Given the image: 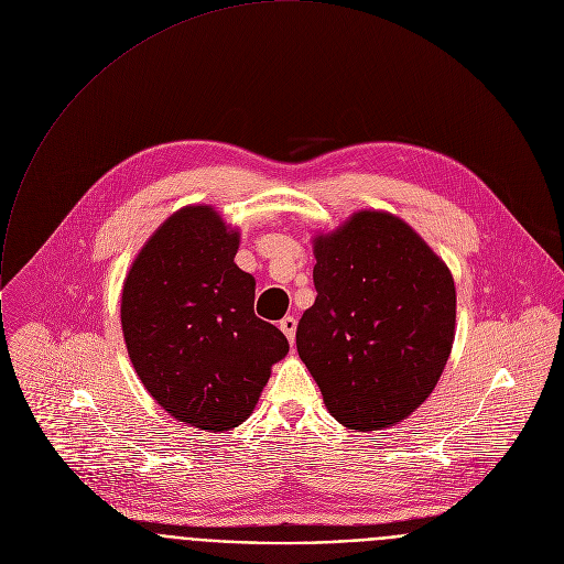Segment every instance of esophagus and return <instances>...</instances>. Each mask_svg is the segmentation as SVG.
<instances>
[{
  "label": "esophagus",
  "instance_id": "34e87169",
  "mask_svg": "<svg viewBox=\"0 0 564 564\" xmlns=\"http://www.w3.org/2000/svg\"><path fill=\"white\" fill-rule=\"evenodd\" d=\"M281 332L288 336V340L294 345V336H296V318L294 316H285L281 323H279Z\"/></svg>",
  "mask_w": 564,
  "mask_h": 564
}]
</instances>
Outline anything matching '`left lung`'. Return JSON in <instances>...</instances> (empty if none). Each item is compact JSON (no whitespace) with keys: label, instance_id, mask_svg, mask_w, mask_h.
Wrapping results in <instances>:
<instances>
[{"label":"left lung","instance_id":"8db88e82","mask_svg":"<svg viewBox=\"0 0 564 564\" xmlns=\"http://www.w3.org/2000/svg\"><path fill=\"white\" fill-rule=\"evenodd\" d=\"M316 301L296 349L332 417L395 426L437 387L453 351L457 290L446 261L387 210H356L312 239Z\"/></svg>","mask_w":564,"mask_h":564}]
</instances>
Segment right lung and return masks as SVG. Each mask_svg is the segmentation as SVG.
Wrapping results in <instances>:
<instances>
[{
    "label": "right lung",
    "mask_w": 564,
    "mask_h": 564,
    "mask_svg": "<svg viewBox=\"0 0 564 564\" xmlns=\"http://www.w3.org/2000/svg\"><path fill=\"white\" fill-rule=\"evenodd\" d=\"M239 239L210 204H188L155 228L122 283L120 325L140 382L171 417L206 433L246 422L290 351L254 316Z\"/></svg>",
    "instance_id": "obj_1"
}]
</instances>
